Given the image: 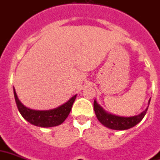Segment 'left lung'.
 I'll list each match as a JSON object with an SVG mask.
<instances>
[{
    "mask_svg": "<svg viewBox=\"0 0 160 160\" xmlns=\"http://www.w3.org/2000/svg\"><path fill=\"white\" fill-rule=\"evenodd\" d=\"M150 102H151V99L148 102V107ZM148 107L139 115L125 117V116H119V115H113V114L107 112L97 102L96 99L93 102L95 115L100 123L107 128L114 130H127L137 125L144 118L147 109H148Z\"/></svg>",
    "mask_w": 160,
    "mask_h": 160,
    "instance_id": "left-lung-1",
    "label": "left lung"
}]
</instances>
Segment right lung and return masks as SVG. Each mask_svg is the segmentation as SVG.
Wrapping results in <instances>:
<instances>
[{"label": "right lung", "instance_id": "obj_1", "mask_svg": "<svg viewBox=\"0 0 160 160\" xmlns=\"http://www.w3.org/2000/svg\"><path fill=\"white\" fill-rule=\"evenodd\" d=\"M14 94L18 111L22 117L33 125L42 127V128L55 127L63 123L70 114L72 105L77 96V94L74 95L67 102L58 107L57 108L46 110V111H39V110L30 109L25 107L18 99L14 88Z\"/></svg>", "mask_w": 160, "mask_h": 160}]
</instances>
